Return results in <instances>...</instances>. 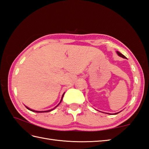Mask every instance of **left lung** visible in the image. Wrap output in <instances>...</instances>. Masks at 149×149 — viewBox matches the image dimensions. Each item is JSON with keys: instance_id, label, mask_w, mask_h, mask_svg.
Masks as SVG:
<instances>
[{"instance_id": "8db88e82", "label": "left lung", "mask_w": 149, "mask_h": 149, "mask_svg": "<svg viewBox=\"0 0 149 149\" xmlns=\"http://www.w3.org/2000/svg\"><path fill=\"white\" fill-rule=\"evenodd\" d=\"M116 53H117V54L119 55V57H122V58H123V59H127V57H125V55H123V54H121L120 53V52H119L118 51H117V52H116ZM119 112H117V113H113V114H114V115H116V114H117V113H118ZM109 114H110V113H109Z\"/></svg>"}]
</instances>
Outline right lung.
Masks as SVG:
<instances>
[{"label": "right lung", "instance_id": "1", "mask_svg": "<svg viewBox=\"0 0 149 149\" xmlns=\"http://www.w3.org/2000/svg\"><path fill=\"white\" fill-rule=\"evenodd\" d=\"M64 94H65V93H64V94H63V95H62V97H61V101H60V103L57 104V105L55 107H54V109H50V110H45V111H37V110H32V109H30V108H28V107H26V106H25L26 107V109H28L29 110H30V111H32V112H39V113H41V112H50V111H52V110H54L55 108H56L58 105H59V104L61 103V102L62 101V100H63V96H64Z\"/></svg>", "mask_w": 149, "mask_h": 149}]
</instances>
